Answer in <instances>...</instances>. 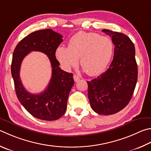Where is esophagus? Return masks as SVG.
I'll use <instances>...</instances> for the list:
<instances>
[{
	"label": "esophagus",
	"mask_w": 151,
	"mask_h": 151,
	"mask_svg": "<svg viewBox=\"0 0 151 151\" xmlns=\"http://www.w3.org/2000/svg\"><path fill=\"white\" fill-rule=\"evenodd\" d=\"M73 78H74V81H75V83H77V82L80 81V77H79V76L76 75H73Z\"/></svg>",
	"instance_id": "esophagus-1"
}]
</instances>
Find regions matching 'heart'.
Listing matches in <instances>:
<instances>
[{"mask_svg":"<svg viewBox=\"0 0 151 151\" xmlns=\"http://www.w3.org/2000/svg\"><path fill=\"white\" fill-rule=\"evenodd\" d=\"M114 45L110 38L92 32H79L70 38L68 47L59 46L56 57L66 69L76 67L80 59L81 67L90 76L103 73L110 63Z\"/></svg>","mask_w":151,"mask_h":151,"instance_id":"1","label":"heart"}]
</instances>
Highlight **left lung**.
Here are the masks:
<instances>
[{
  "mask_svg": "<svg viewBox=\"0 0 151 151\" xmlns=\"http://www.w3.org/2000/svg\"><path fill=\"white\" fill-rule=\"evenodd\" d=\"M102 32L111 37L115 46L114 59L105 73L87 81L88 96L93 110L100 115H111L127 105L137 81L135 49L127 35L109 29Z\"/></svg>",
  "mask_w": 151,
  "mask_h": 151,
  "instance_id": "left-lung-1",
  "label": "left lung"
}]
</instances>
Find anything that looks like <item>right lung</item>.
<instances>
[{
  "instance_id": "right-lung-1",
  "label": "right lung",
  "mask_w": 151,
  "mask_h": 151,
  "mask_svg": "<svg viewBox=\"0 0 151 151\" xmlns=\"http://www.w3.org/2000/svg\"><path fill=\"white\" fill-rule=\"evenodd\" d=\"M63 36L51 29L38 30L27 35L14 49L11 65V73L19 102L33 116L45 121H53L65 113L68 95L74 85L72 73L61 69L55 57L56 49L63 42ZM31 51L47 54L51 62L52 75L44 91L31 94L24 88L19 77L21 63Z\"/></svg>"
}]
</instances>
